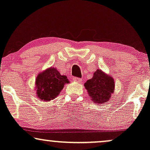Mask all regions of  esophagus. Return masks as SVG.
Listing matches in <instances>:
<instances>
[{"instance_id": "1", "label": "esophagus", "mask_w": 150, "mask_h": 150, "mask_svg": "<svg viewBox=\"0 0 150 150\" xmlns=\"http://www.w3.org/2000/svg\"><path fill=\"white\" fill-rule=\"evenodd\" d=\"M74 81L76 82H78V83H79V82H81V79H79V78H77V77H74V78L73 79Z\"/></svg>"}]
</instances>
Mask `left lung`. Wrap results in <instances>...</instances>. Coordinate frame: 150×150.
I'll return each instance as SVG.
<instances>
[{
  "label": "left lung",
  "instance_id": "obj_1",
  "mask_svg": "<svg viewBox=\"0 0 150 150\" xmlns=\"http://www.w3.org/2000/svg\"><path fill=\"white\" fill-rule=\"evenodd\" d=\"M84 86L92 101L104 104L110 100L115 91V81L111 76L98 69L92 79L84 83Z\"/></svg>",
  "mask_w": 150,
  "mask_h": 150
}]
</instances>
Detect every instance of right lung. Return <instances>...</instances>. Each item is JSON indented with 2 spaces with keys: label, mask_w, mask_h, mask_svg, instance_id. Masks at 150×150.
<instances>
[{
  "label": "right lung",
  "mask_w": 150,
  "mask_h": 150,
  "mask_svg": "<svg viewBox=\"0 0 150 150\" xmlns=\"http://www.w3.org/2000/svg\"><path fill=\"white\" fill-rule=\"evenodd\" d=\"M66 83H69L67 76L61 75L56 68L51 67L37 76L35 91L40 100L50 101L59 95Z\"/></svg>",
  "instance_id": "1"
}]
</instances>
